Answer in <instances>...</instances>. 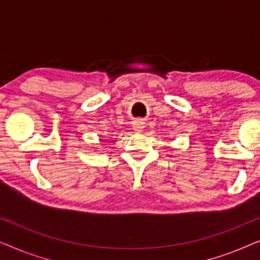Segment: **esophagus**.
Here are the masks:
<instances>
[{
    "label": "esophagus",
    "mask_w": 260,
    "mask_h": 260,
    "mask_svg": "<svg viewBox=\"0 0 260 260\" xmlns=\"http://www.w3.org/2000/svg\"><path fill=\"white\" fill-rule=\"evenodd\" d=\"M143 127H144V125H143V123L141 122V120H137V122H135V124H134V130L135 131H137V133H141V131L143 130Z\"/></svg>",
    "instance_id": "34e87169"
}]
</instances>
